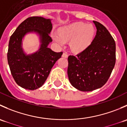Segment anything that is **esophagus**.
Wrapping results in <instances>:
<instances>
[{
    "label": "esophagus",
    "instance_id": "esophagus-1",
    "mask_svg": "<svg viewBox=\"0 0 127 127\" xmlns=\"http://www.w3.org/2000/svg\"><path fill=\"white\" fill-rule=\"evenodd\" d=\"M62 56H63V58H67L68 57V56H67V55L66 54V53H63Z\"/></svg>",
    "mask_w": 127,
    "mask_h": 127
}]
</instances>
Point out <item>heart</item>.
I'll return each instance as SVG.
<instances>
[{
	"instance_id": "heart-1",
	"label": "heart",
	"mask_w": 127,
	"mask_h": 127,
	"mask_svg": "<svg viewBox=\"0 0 127 127\" xmlns=\"http://www.w3.org/2000/svg\"><path fill=\"white\" fill-rule=\"evenodd\" d=\"M95 29L91 24L77 22L63 26L59 32H53L52 36L57 43L63 46L69 41V47L74 52L79 53L85 50L92 43Z\"/></svg>"
}]
</instances>
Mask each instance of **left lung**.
<instances>
[{
  "label": "left lung",
  "mask_w": 127,
  "mask_h": 127,
  "mask_svg": "<svg viewBox=\"0 0 127 127\" xmlns=\"http://www.w3.org/2000/svg\"><path fill=\"white\" fill-rule=\"evenodd\" d=\"M96 34L92 43L76 56H69L67 75L71 85L82 92L103 86L116 63V43L104 26L93 21Z\"/></svg>",
  "instance_id": "1"
}]
</instances>
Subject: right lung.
I'll return each instance as SVG.
<instances>
[{
	"instance_id": "obj_1",
	"label": "right lung",
	"mask_w": 127,
	"mask_h": 127,
	"mask_svg": "<svg viewBox=\"0 0 127 127\" xmlns=\"http://www.w3.org/2000/svg\"><path fill=\"white\" fill-rule=\"evenodd\" d=\"M52 20L32 16L24 20L10 37L7 60L11 75L16 84L29 90L42 87L48 77L56 61L63 52H53L48 46L52 42L49 34L52 29ZM39 35V50L28 55L22 48V39L26 34Z\"/></svg>"
}]
</instances>
